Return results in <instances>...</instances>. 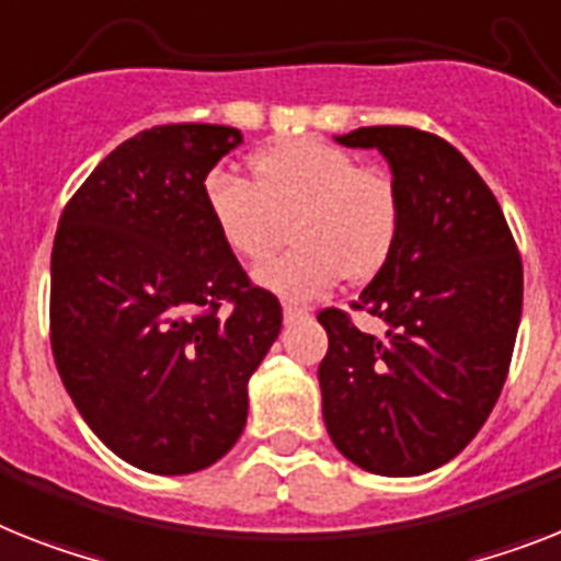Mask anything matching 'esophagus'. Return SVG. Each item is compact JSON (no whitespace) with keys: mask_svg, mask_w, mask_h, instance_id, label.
Instances as JSON below:
<instances>
[{"mask_svg":"<svg viewBox=\"0 0 561 561\" xmlns=\"http://www.w3.org/2000/svg\"><path fill=\"white\" fill-rule=\"evenodd\" d=\"M309 309L307 307H298V304H284V321H300V318H307Z\"/></svg>","mask_w":561,"mask_h":561,"instance_id":"1","label":"esophagus"}]
</instances>
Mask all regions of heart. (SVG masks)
Masks as SVG:
<instances>
[{
    "label": "heart",
    "mask_w": 561,
    "mask_h": 561,
    "mask_svg": "<svg viewBox=\"0 0 561 561\" xmlns=\"http://www.w3.org/2000/svg\"><path fill=\"white\" fill-rule=\"evenodd\" d=\"M252 186L224 169L203 180V203L226 247L257 261L280 240L291 215L295 247L257 263L252 280L280 298L307 300L344 275L367 280L381 270L398 238L401 201L390 174L358 169L332 142L300 137L252 157Z\"/></svg>",
    "instance_id": "heart-1"
}]
</instances>
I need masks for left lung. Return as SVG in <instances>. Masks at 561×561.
Returning <instances> with one entry per match:
<instances>
[{"instance_id":"8db88e82","label":"left lung","mask_w":561,"mask_h":561,"mask_svg":"<svg viewBox=\"0 0 561 561\" xmlns=\"http://www.w3.org/2000/svg\"><path fill=\"white\" fill-rule=\"evenodd\" d=\"M335 142L387 160L401 224L355 304L381 318L383 337L337 309L318 314L330 335L323 424L369 473H430L473 442L502 392L522 321L519 252L488 183L436 134L373 125Z\"/></svg>"}]
</instances>
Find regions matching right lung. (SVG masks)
<instances>
[{"label": "right lung", "mask_w": 561, "mask_h": 561, "mask_svg": "<svg viewBox=\"0 0 561 561\" xmlns=\"http://www.w3.org/2000/svg\"><path fill=\"white\" fill-rule=\"evenodd\" d=\"M243 142L229 125H160L91 171L50 254V346L96 438L157 476L206 470L234 447L249 378L280 304L249 284L203 203V180ZM232 300V312L216 309Z\"/></svg>", "instance_id": "1"}]
</instances>
